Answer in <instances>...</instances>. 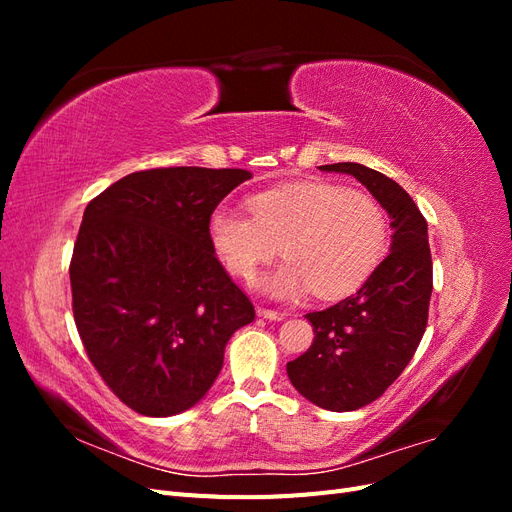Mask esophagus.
<instances>
[{"label": "esophagus", "instance_id": "esophagus-1", "mask_svg": "<svg viewBox=\"0 0 512 512\" xmlns=\"http://www.w3.org/2000/svg\"><path fill=\"white\" fill-rule=\"evenodd\" d=\"M256 314H258L260 318H267V320H282V318H284V314H282V312H275V309L262 307V305L256 309Z\"/></svg>", "mask_w": 512, "mask_h": 512}]
</instances>
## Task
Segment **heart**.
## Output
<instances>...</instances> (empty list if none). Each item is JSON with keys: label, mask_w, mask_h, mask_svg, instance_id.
<instances>
[{"label": "heart", "mask_w": 512, "mask_h": 512, "mask_svg": "<svg viewBox=\"0 0 512 512\" xmlns=\"http://www.w3.org/2000/svg\"><path fill=\"white\" fill-rule=\"evenodd\" d=\"M250 213L220 207L209 243L222 265L252 284L280 252L288 258L262 282L273 297L339 299L359 290L389 250V218L378 200L333 181L288 183L254 194Z\"/></svg>", "instance_id": "heart-1"}]
</instances>
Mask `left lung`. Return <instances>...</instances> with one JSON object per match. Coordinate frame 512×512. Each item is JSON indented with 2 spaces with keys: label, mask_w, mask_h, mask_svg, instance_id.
Listing matches in <instances>:
<instances>
[{
  "label": "left lung",
  "mask_w": 512,
  "mask_h": 512,
  "mask_svg": "<svg viewBox=\"0 0 512 512\" xmlns=\"http://www.w3.org/2000/svg\"><path fill=\"white\" fill-rule=\"evenodd\" d=\"M359 179L391 218L393 243L374 275L344 301L305 318L314 342L286 365L294 389L331 412L359 410L401 376L421 344L433 267L427 222L399 183L356 162L320 166Z\"/></svg>",
  "instance_id": "1"
}]
</instances>
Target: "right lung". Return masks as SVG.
Returning a JSON list of instances; mask_svg holds the SVG:
<instances>
[{"instance_id":"obj_1","label":"right lung","mask_w":512,"mask_h":512,"mask_svg":"<svg viewBox=\"0 0 512 512\" xmlns=\"http://www.w3.org/2000/svg\"><path fill=\"white\" fill-rule=\"evenodd\" d=\"M243 168L138 170L87 205L70 260L72 312L91 365L123 404L173 416L218 378L224 348L256 316L209 243Z\"/></svg>"}]
</instances>
